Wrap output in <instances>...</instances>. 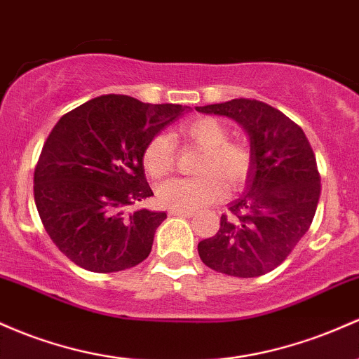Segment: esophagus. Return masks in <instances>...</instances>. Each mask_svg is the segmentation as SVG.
Instances as JSON below:
<instances>
[{"label":"esophagus","mask_w":359,"mask_h":359,"mask_svg":"<svg viewBox=\"0 0 359 359\" xmlns=\"http://www.w3.org/2000/svg\"><path fill=\"white\" fill-rule=\"evenodd\" d=\"M168 215H170V216H182V218H192V216H194V212L180 211V210H170V211H168Z\"/></svg>","instance_id":"esophagus-1"}]
</instances>
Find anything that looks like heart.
Returning <instances> with one entry per match:
<instances>
[{
    "instance_id": "1",
    "label": "heart",
    "mask_w": 359,
    "mask_h": 359,
    "mask_svg": "<svg viewBox=\"0 0 359 359\" xmlns=\"http://www.w3.org/2000/svg\"><path fill=\"white\" fill-rule=\"evenodd\" d=\"M179 135L203 148L198 163L201 175L161 182L156 187V201L160 206L167 210L196 211L223 198L224 182L230 191L245 182L252 161L249 148L237 141H228V129L218 119L196 117L180 126ZM173 161L175 151L170 136L156 135L151 137L143 153L148 175L161 179L172 172Z\"/></svg>"
}]
</instances>
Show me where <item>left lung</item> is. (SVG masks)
Segmentation results:
<instances>
[{
  "label": "left lung",
  "mask_w": 359,
  "mask_h": 359,
  "mask_svg": "<svg viewBox=\"0 0 359 359\" xmlns=\"http://www.w3.org/2000/svg\"><path fill=\"white\" fill-rule=\"evenodd\" d=\"M196 110L237 121L252 156L243 192L228 204L231 216L199 242V257L218 273L257 278L285 261L312 224L320 198L312 147L300 126L264 102L233 98Z\"/></svg>",
  "instance_id": "obj_1"
}]
</instances>
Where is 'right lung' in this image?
Here are the masks:
<instances>
[{
	"label": "right lung",
	"instance_id": "obj_1",
	"mask_svg": "<svg viewBox=\"0 0 359 359\" xmlns=\"http://www.w3.org/2000/svg\"><path fill=\"white\" fill-rule=\"evenodd\" d=\"M189 110L110 93L59 119L35 167L34 198L46 231L69 261L117 273L148 257L167 212L126 208L153 196L147 144Z\"/></svg>",
	"mask_w": 359,
	"mask_h": 359
}]
</instances>
